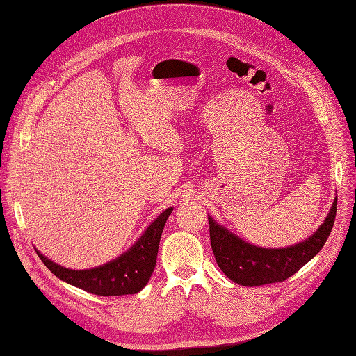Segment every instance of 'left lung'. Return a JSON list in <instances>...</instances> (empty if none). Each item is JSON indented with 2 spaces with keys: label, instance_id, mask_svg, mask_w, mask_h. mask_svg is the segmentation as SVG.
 <instances>
[{
  "label": "left lung",
  "instance_id": "8db88e82",
  "mask_svg": "<svg viewBox=\"0 0 356 356\" xmlns=\"http://www.w3.org/2000/svg\"><path fill=\"white\" fill-rule=\"evenodd\" d=\"M337 195L324 222L306 240L287 248H261L240 238L227 227L207 215L211 246L218 266L231 281L240 286L281 283L308 264L323 249L334 225Z\"/></svg>",
  "mask_w": 356,
  "mask_h": 356
}]
</instances>
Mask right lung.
<instances>
[{
    "label": "right lung",
    "instance_id": "right-lung-1",
    "mask_svg": "<svg viewBox=\"0 0 356 356\" xmlns=\"http://www.w3.org/2000/svg\"><path fill=\"white\" fill-rule=\"evenodd\" d=\"M170 206L144 229L141 237L115 259L90 269H70L48 259L38 249L40 259L65 283L82 289L97 296L136 295L141 291L154 271L159 243L166 219L172 213Z\"/></svg>",
    "mask_w": 356,
    "mask_h": 356
}]
</instances>
